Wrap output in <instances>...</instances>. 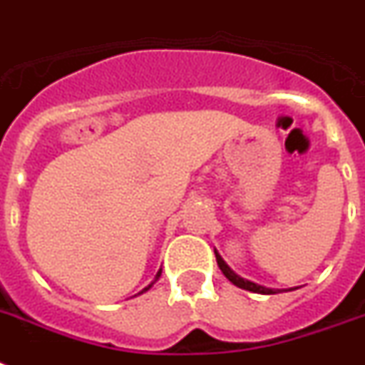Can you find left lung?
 Wrapping results in <instances>:
<instances>
[{
  "instance_id": "1",
  "label": "left lung",
  "mask_w": 365,
  "mask_h": 365,
  "mask_svg": "<svg viewBox=\"0 0 365 365\" xmlns=\"http://www.w3.org/2000/svg\"><path fill=\"white\" fill-rule=\"evenodd\" d=\"M215 259H217V264H219V268H221V272L225 274V277H227L230 283H234L236 287H240V289L251 290V292H259V294H277V292H281V290H277V289H266V287L257 285V283H253V281H247V279H244V277L236 275L232 269L229 268V264H227V262L221 259V255H219L217 251H215Z\"/></svg>"
}]
</instances>
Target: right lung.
Returning <instances> with one entry per match:
<instances>
[{
  "label": "right lung",
  "mask_w": 365,
  "mask_h": 365,
  "mask_svg": "<svg viewBox=\"0 0 365 365\" xmlns=\"http://www.w3.org/2000/svg\"><path fill=\"white\" fill-rule=\"evenodd\" d=\"M159 277H161V269H159V272H157V275H155V279H153V281H152V283H150V285H148V287H146V289H142V290H140V292H138V294H142V292H146V290H148V289H152V285H153V283H155V281H157V279H159Z\"/></svg>",
  "instance_id": "obj_1"
}]
</instances>
